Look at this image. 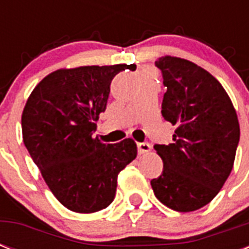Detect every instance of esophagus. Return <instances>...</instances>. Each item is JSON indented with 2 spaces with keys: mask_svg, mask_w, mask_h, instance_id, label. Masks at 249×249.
<instances>
[{
  "mask_svg": "<svg viewBox=\"0 0 249 249\" xmlns=\"http://www.w3.org/2000/svg\"><path fill=\"white\" fill-rule=\"evenodd\" d=\"M137 148H138V154L142 155V154H146L151 150V146L147 143V142H141V143H137Z\"/></svg>",
  "mask_w": 249,
  "mask_h": 249,
  "instance_id": "1",
  "label": "esophagus"
}]
</instances>
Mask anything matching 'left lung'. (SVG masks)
Listing matches in <instances>:
<instances>
[{"mask_svg": "<svg viewBox=\"0 0 249 249\" xmlns=\"http://www.w3.org/2000/svg\"><path fill=\"white\" fill-rule=\"evenodd\" d=\"M155 66L166 86L161 113L177 129L172 143L154 146L164 166L152 190L170 209L193 212L208 204L231 173L239 121L228 93L204 68L169 55Z\"/></svg>", "mask_w": 249, "mask_h": 249, "instance_id": "left-lung-1", "label": "left lung"}]
</instances>
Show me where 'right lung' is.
Instances as JSON below:
<instances>
[{
  "mask_svg": "<svg viewBox=\"0 0 249 249\" xmlns=\"http://www.w3.org/2000/svg\"><path fill=\"white\" fill-rule=\"evenodd\" d=\"M136 64L58 70L38 83L21 115L23 142L54 196L77 213L112 203L117 176L137 156L130 138L106 144L94 138L115 76Z\"/></svg>",
  "mask_w": 249,
  "mask_h": 249,
  "instance_id": "1",
  "label": "right lung"
}]
</instances>
